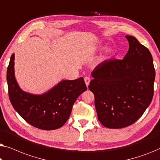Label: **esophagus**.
<instances>
[{
	"mask_svg": "<svg viewBox=\"0 0 160 160\" xmlns=\"http://www.w3.org/2000/svg\"><path fill=\"white\" fill-rule=\"evenodd\" d=\"M84 82H85V84L87 85V87H88L89 82H90V78H89V76H86V77L84 78Z\"/></svg>",
	"mask_w": 160,
	"mask_h": 160,
	"instance_id": "34e87169",
	"label": "esophagus"
}]
</instances>
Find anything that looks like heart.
<instances>
[{
    "mask_svg": "<svg viewBox=\"0 0 160 160\" xmlns=\"http://www.w3.org/2000/svg\"><path fill=\"white\" fill-rule=\"evenodd\" d=\"M111 53H112V50H111V49H108L106 50V54H105V56H106V57H108V56H110Z\"/></svg>",
    "mask_w": 160,
    "mask_h": 160,
    "instance_id": "1",
    "label": "heart"
}]
</instances>
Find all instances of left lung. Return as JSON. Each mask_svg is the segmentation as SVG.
<instances>
[{
	"label": "left lung",
	"instance_id": "obj_1",
	"mask_svg": "<svg viewBox=\"0 0 160 160\" xmlns=\"http://www.w3.org/2000/svg\"><path fill=\"white\" fill-rule=\"evenodd\" d=\"M126 38L130 47L123 60H106L98 65L89 85L95 95L98 120L111 129L134 124L154 95L155 69L152 54L135 37Z\"/></svg>",
	"mask_w": 160,
	"mask_h": 160
}]
</instances>
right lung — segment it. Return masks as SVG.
I'll return each instance as SVG.
<instances>
[{
	"label": "right lung",
	"instance_id": "add662e5",
	"mask_svg": "<svg viewBox=\"0 0 160 160\" xmlns=\"http://www.w3.org/2000/svg\"><path fill=\"white\" fill-rule=\"evenodd\" d=\"M14 54L7 68L8 96L15 111L32 126L41 130H56L62 127L71 115L78 96L87 90L83 77L63 80L43 95H32L22 90L14 76Z\"/></svg>",
	"mask_w": 160,
	"mask_h": 160
}]
</instances>
